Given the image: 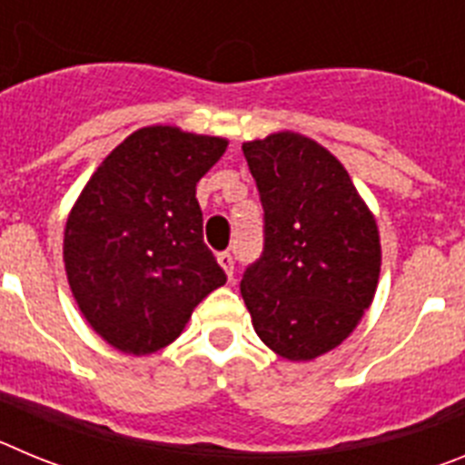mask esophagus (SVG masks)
<instances>
[{"mask_svg":"<svg viewBox=\"0 0 465 465\" xmlns=\"http://www.w3.org/2000/svg\"><path fill=\"white\" fill-rule=\"evenodd\" d=\"M216 261H219V265L223 268L225 277L232 279V272H235V261H232V256H230L228 252H223V253H219V256H216Z\"/></svg>","mask_w":465,"mask_h":465,"instance_id":"1","label":"esophagus"}]
</instances>
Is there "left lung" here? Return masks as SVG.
Here are the masks:
<instances>
[{"instance_id": "obj_1", "label": "left lung", "mask_w": 465, "mask_h": 465, "mask_svg": "<svg viewBox=\"0 0 465 465\" xmlns=\"http://www.w3.org/2000/svg\"><path fill=\"white\" fill-rule=\"evenodd\" d=\"M265 209V252L240 289L253 331L286 361L340 347L372 305L380 228L344 165L293 130L242 143Z\"/></svg>"}]
</instances>
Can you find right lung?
<instances>
[{
  "mask_svg": "<svg viewBox=\"0 0 465 465\" xmlns=\"http://www.w3.org/2000/svg\"><path fill=\"white\" fill-rule=\"evenodd\" d=\"M225 149L223 137L139 127L76 197L63 240L69 289L88 326L123 354L165 349L225 283L195 197Z\"/></svg>",
  "mask_w": 465,
  "mask_h": 465,
  "instance_id": "obj_1",
  "label": "right lung"
}]
</instances>
